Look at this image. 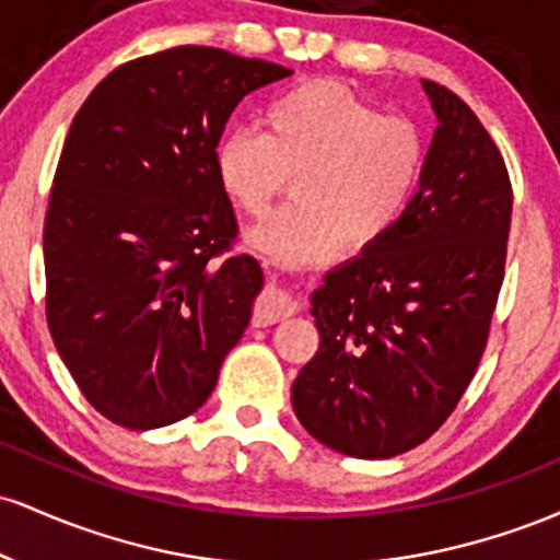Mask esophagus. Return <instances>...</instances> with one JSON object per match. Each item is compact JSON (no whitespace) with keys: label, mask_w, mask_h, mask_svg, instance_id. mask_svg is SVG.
<instances>
[{"label":"esophagus","mask_w":560,"mask_h":560,"mask_svg":"<svg viewBox=\"0 0 560 560\" xmlns=\"http://www.w3.org/2000/svg\"><path fill=\"white\" fill-rule=\"evenodd\" d=\"M298 311V302H294L284 289L279 287H268L266 292L260 294L258 307H255V324L258 326H268L276 324V320H284Z\"/></svg>","instance_id":"esophagus-1"}]
</instances>
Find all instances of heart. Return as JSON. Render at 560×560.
Returning a JSON list of instances; mask_svg holds the SVG:
<instances>
[{"label":"heart","instance_id":"heart-1","mask_svg":"<svg viewBox=\"0 0 560 560\" xmlns=\"http://www.w3.org/2000/svg\"><path fill=\"white\" fill-rule=\"evenodd\" d=\"M262 131L218 141L215 182L236 210L266 213L294 176V202L249 231V247L284 266L374 247L395 231L423 168L419 128L382 115L355 94L311 81L262 110Z\"/></svg>","mask_w":560,"mask_h":560}]
</instances>
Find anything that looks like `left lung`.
Returning a JSON list of instances; mask_svg holds the SVG:
<instances>
[{
    "label": "left lung",
    "mask_w": 560,
    "mask_h": 560,
    "mask_svg": "<svg viewBox=\"0 0 560 560\" xmlns=\"http://www.w3.org/2000/svg\"><path fill=\"white\" fill-rule=\"evenodd\" d=\"M436 115L416 197L395 231L313 292L318 352L292 408L318 442L378 460L429 440L490 337L505 271L513 191L471 107L423 79Z\"/></svg>",
    "instance_id": "8db88e82"
}]
</instances>
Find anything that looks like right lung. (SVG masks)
<instances>
[{
  "mask_svg": "<svg viewBox=\"0 0 560 560\" xmlns=\"http://www.w3.org/2000/svg\"><path fill=\"white\" fill-rule=\"evenodd\" d=\"M292 75L173 47L115 68L70 124L44 221L47 324L105 419L160 429L202 408L262 289L229 255L236 215L213 155L234 107Z\"/></svg>",
  "mask_w": 560,
  "mask_h": 560,
  "instance_id": "right-lung-1",
  "label": "right lung"
}]
</instances>
